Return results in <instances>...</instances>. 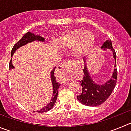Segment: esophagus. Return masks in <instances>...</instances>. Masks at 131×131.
I'll list each match as a JSON object with an SVG mask.
<instances>
[{
  "label": "esophagus",
  "mask_w": 131,
  "mask_h": 131,
  "mask_svg": "<svg viewBox=\"0 0 131 131\" xmlns=\"http://www.w3.org/2000/svg\"><path fill=\"white\" fill-rule=\"evenodd\" d=\"M78 68H79V65L76 62L74 61H68L63 64L57 67V70L62 73H65L70 70H75Z\"/></svg>",
  "instance_id": "1"
}]
</instances>
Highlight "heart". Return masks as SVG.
<instances>
[{
  "label": "heart",
  "instance_id": "b5f03b06",
  "mask_svg": "<svg viewBox=\"0 0 131 131\" xmlns=\"http://www.w3.org/2000/svg\"><path fill=\"white\" fill-rule=\"evenodd\" d=\"M94 39V35L90 31L75 28L62 34L57 40V43L63 48H74L75 53L81 54L90 50Z\"/></svg>",
  "mask_w": 131,
  "mask_h": 131
}]
</instances>
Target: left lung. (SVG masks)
I'll use <instances>...</instances> for the list:
<instances>
[{
    "label": "left lung",
    "mask_w": 131,
    "mask_h": 131,
    "mask_svg": "<svg viewBox=\"0 0 131 131\" xmlns=\"http://www.w3.org/2000/svg\"><path fill=\"white\" fill-rule=\"evenodd\" d=\"M101 48L111 49L113 53L114 58L116 59V53L113 48L111 41H107L101 46ZM114 67H116V61ZM84 73L83 78L79 81L82 86V92L79 96H77V98L82 104L89 107H96L104 103L108 98L112 94L116 84L118 73L117 69H114L113 74L109 81L103 85H99L94 82L90 76V74L88 72L86 65L83 70Z\"/></svg>",
    "instance_id": "8db88e82"
}]
</instances>
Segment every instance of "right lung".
<instances>
[{
  "instance_id": "1",
  "label": "right lung",
  "mask_w": 131,
  "mask_h": 131,
  "mask_svg": "<svg viewBox=\"0 0 131 131\" xmlns=\"http://www.w3.org/2000/svg\"><path fill=\"white\" fill-rule=\"evenodd\" d=\"M36 40L39 41H42V42H44V41H45V39H44L43 37H42L41 36H40V35H35V34H32V33H31L30 31L26 33V34L22 37L21 39L19 41H18V42L13 46V48H12V56H13V53H14L19 48L21 47L22 46H24V45H26V44L28 43V42H32V41H36ZM14 68V67L13 66L12 61H10V62H9V69H12V68ZM56 68V67H55L53 69V70L51 72V79H52V85H53V96H52V100H51V101H50V103H49L46 107H44L42 109L40 110V111H37V112H39V113H41V112H47V111L52 109V108H53V106H54L55 103H56V101L57 98V92H58L59 87V86L61 85L59 83H58L56 80V76L54 75V71L55 68Z\"/></svg>"
}]
</instances>
